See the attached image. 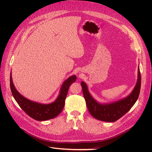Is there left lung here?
Listing matches in <instances>:
<instances>
[{"instance_id":"left-lung-1","label":"left lung","mask_w":152,"mask_h":152,"mask_svg":"<svg viewBox=\"0 0 152 152\" xmlns=\"http://www.w3.org/2000/svg\"><path fill=\"white\" fill-rule=\"evenodd\" d=\"M81 85L87 107L93 117L103 121L114 122L129 111L137 101L141 86L139 66L138 68L137 82L133 90L126 97L117 101L110 103H101L96 101L89 93L86 83L82 82Z\"/></svg>"}]
</instances>
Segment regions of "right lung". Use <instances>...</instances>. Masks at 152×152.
<instances>
[{"label": "right lung", "mask_w": 152, "mask_h": 152, "mask_svg": "<svg viewBox=\"0 0 152 152\" xmlns=\"http://www.w3.org/2000/svg\"><path fill=\"white\" fill-rule=\"evenodd\" d=\"M76 76L72 75L68 78L61 86L59 96L56 101L50 104H42L25 98L19 93L14 85L10 73V89L15 101L27 115L37 121H46L57 117L64 106V102L70 86L76 81Z\"/></svg>", "instance_id": "1"}]
</instances>
